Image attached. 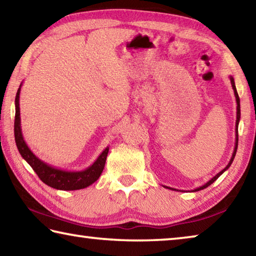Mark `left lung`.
<instances>
[{"mask_svg": "<svg viewBox=\"0 0 256 256\" xmlns=\"http://www.w3.org/2000/svg\"><path fill=\"white\" fill-rule=\"evenodd\" d=\"M229 78H230V84H232V86L234 94H235V98H236V104H237V116H236V128H235V132H236L235 148H234V152H232V156L230 160H229V162H228L227 166L224 167L222 172H219L218 174H216V176L212 177V178H211L209 182H208V183H206L204 185L200 186V188H196V190H193V192H198V190H203V188H208V186H209V185H211L212 183H214V182H216V180H218L219 177H220V175L224 174V172H226L229 167H230V164H232V160H234V158H235V156H236L237 146H238V124H240V97H238V94H237V90H236V86H235V81H234V78H232V76H229ZM164 188H166V186H164ZM170 188V190H174V188Z\"/></svg>", "mask_w": 256, "mask_h": 256, "instance_id": "obj_1", "label": "left lung"}]
</instances>
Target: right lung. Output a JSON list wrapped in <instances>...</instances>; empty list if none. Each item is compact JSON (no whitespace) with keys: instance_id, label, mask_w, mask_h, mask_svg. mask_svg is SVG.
<instances>
[{"instance_id":"right-lung-1","label":"right lung","mask_w":256,"mask_h":256,"mask_svg":"<svg viewBox=\"0 0 256 256\" xmlns=\"http://www.w3.org/2000/svg\"><path fill=\"white\" fill-rule=\"evenodd\" d=\"M20 84L18 92H16V118H14V138L16 144L18 148L19 152L26 162H27L30 167L32 168L34 172L38 175V177L44 182L46 185L50 186V188L60 190H76L86 188L94 184L99 176L102 175L106 164V158L108 154L107 148L99 154V157L96 159L92 166L86 168L84 170H60V168L50 166V164L42 162L34 154L29 146L26 144L22 131H21V118H20Z\"/></svg>"}]
</instances>
